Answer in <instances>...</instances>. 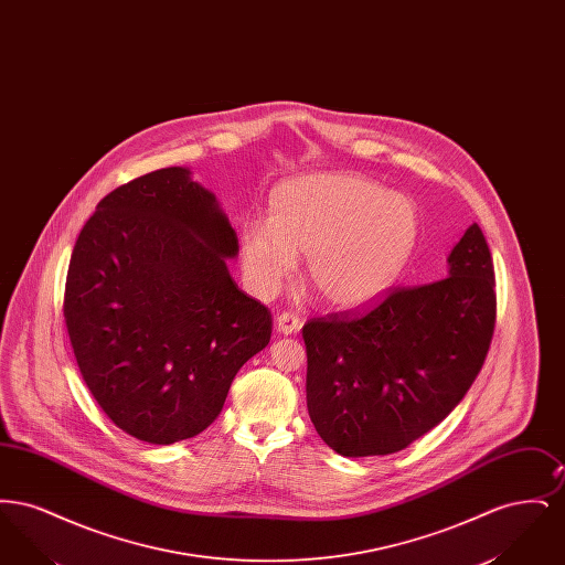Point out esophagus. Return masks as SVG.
<instances>
[{"label":"esophagus","instance_id":"1","mask_svg":"<svg viewBox=\"0 0 565 565\" xmlns=\"http://www.w3.org/2000/svg\"><path fill=\"white\" fill-rule=\"evenodd\" d=\"M275 326L281 334H296L302 328V320L296 316L295 311H284L277 316Z\"/></svg>","mask_w":565,"mask_h":565}]
</instances>
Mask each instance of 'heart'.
I'll return each instance as SVG.
<instances>
[{
    "label": "heart",
    "instance_id": "heart-1",
    "mask_svg": "<svg viewBox=\"0 0 565 565\" xmlns=\"http://www.w3.org/2000/svg\"><path fill=\"white\" fill-rule=\"evenodd\" d=\"M419 239L417 205L401 192L350 171L286 180L270 192L269 220L239 231L243 273L269 296L305 256L307 286L334 307L383 295L403 273Z\"/></svg>",
    "mask_w": 565,
    "mask_h": 565
}]
</instances>
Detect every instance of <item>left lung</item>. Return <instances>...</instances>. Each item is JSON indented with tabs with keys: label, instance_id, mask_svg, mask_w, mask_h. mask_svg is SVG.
Listing matches in <instances>:
<instances>
[{
	"label": "left lung",
	"instance_id": "obj_1",
	"mask_svg": "<svg viewBox=\"0 0 565 565\" xmlns=\"http://www.w3.org/2000/svg\"><path fill=\"white\" fill-rule=\"evenodd\" d=\"M449 277L392 288L366 309L302 326L307 408L339 456H387L438 426L483 369L495 328V273L468 226Z\"/></svg>",
	"mask_w": 565,
	"mask_h": 565
}]
</instances>
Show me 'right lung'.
<instances>
[{
  "label": "right lung",
  "mask_w": 565,
  "mask_h": 565,
  "mask_svg": "<svg viewBox=\"0 0 565 565\" xmlns=\"http://www.w3.org/2000/svg\"><path fill=\"white\" fill-rule=\"evenodd\" d=\"M239 239L210 190L169 167L111 190L74 245L63 316L82 379L120 430L152 445L214 424L269 307L231 277Z\"/></svg>",
  "instance_id": "right-lung-1"
}]
</instances>
